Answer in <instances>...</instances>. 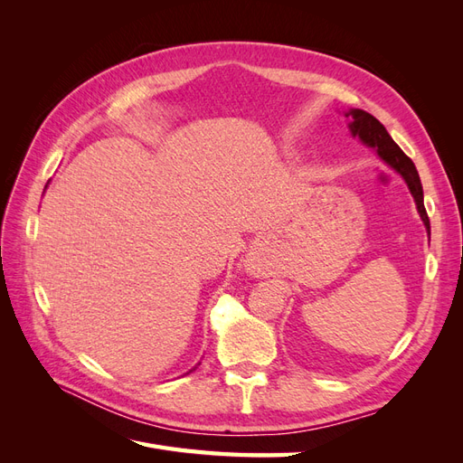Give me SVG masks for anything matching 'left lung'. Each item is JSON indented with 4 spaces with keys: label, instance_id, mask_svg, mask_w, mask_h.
I'll return each mask as SVG.
<instances>
[{
    "label": "left lung",
    "instance_id": "left-lung-1",
    "mask_svg": "<svg viewBox=\"0 0 463 463\" xmlns=\"http://www.w3.org/2000/svg\"><path fill=\"white\" fill-rule=\"evenodd\" d=\"M344 116L349 119L347 128L352 131V135L357 137L365 146L373 148L378 154V158L402 175V179L405 181V185H408L411 197L417 204V213L421 216L427 233L430 237V222L423 204V185H421V179H419L415 164L405 156L403 150L394 141H392V137L384 129V125L371 114H367V111L352 108L349 111H344Z\"/></svg>",
    "mask_w": 463,
    "mask_h": 463
}]
</instances>
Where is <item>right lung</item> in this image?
<instances>
[{"label":"right lung","instance_id":"1","mask_svg":"<svg viewBox=\"0 0 463 463\" xmlns=\"http://www.w3.org/2000/svg\"><path fill=\"white\" fill-rule=\"evenodd\" d=\"M191 371H193V369H191ZM191 371H189V373H191Z\"/></svg>","mask_w":463,"mask_h":463}]
</instances>
